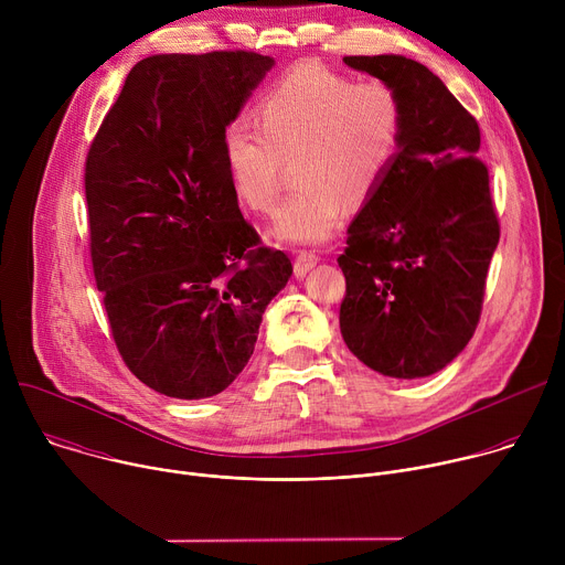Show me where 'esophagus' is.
<instances>
[{"instance_id": "34e87169", "label": "esophagus", "mask_w": 565, "mask_h": 565, "mask_svg": "<svg viewBox=\"0 0 565 565\" xmlns=\"http://www.w3.org/2000/svg\"><path fill=\"white\" fill-rule=\"evenodd\" d=\"M319 262V257L315 253H308V250H299L295 255V275L297 277H303L310 268H315Z\"/></svg>"}]
</instances>
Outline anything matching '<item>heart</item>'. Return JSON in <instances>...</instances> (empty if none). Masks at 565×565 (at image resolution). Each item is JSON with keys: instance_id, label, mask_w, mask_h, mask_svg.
Masks as SVG:
<instances>
[{"instance_id": "b5f03b06", "label": "heart", "mask_w": 565, "mask_h": 565, "mask_svg": "<svg viewBox=\"0 0 565 565\" xmlns=\"http://www.w3.org/2000/svg\"><path fill=\"white\" fill-rule=\"evenodd\" d=\"M405 103L384 79H355L315 64L288 71L259 100L257 125L232 120L223 160L241 203L273 212L286 163L299 183L273 234L321 244L335 234L347 201L364 203L386 179L405 136Z\"/></svg>"}]
</instances>
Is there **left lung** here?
<instances>
[{"mask_svg":"<svg viewBox=\"0 0 565 565\" xmlns=\"http://www.w3.org/2000/svg\"><path fill=\"white\" fill-rule=\"evenodd\" d=\"M405 103V136L382 185L349 227L340 329L369 369L414 380L471 340L501 225L476 118L425 64L347 55Z\"/></svg>","mask_w":565,"mask_h":565,"instance_id":"8db88e82","label":"left lung"}]
</instances>
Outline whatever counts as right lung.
Returning a JSON list of instances; mask_svg holds the SVG:
<instances>
[{
	"instance_id": "right-lung-1",
	"label": "right lung",
	"mask_w": 565,
	"mask_h": 565,
	"mask_svg": "<svg viewBox=\"0 0 565 565\" xmlns=\"http://www.w3.org/2000/svg\"><path fill=\"white\" fill-rule=\"evenodd\" d=\"M273 66L255 51L140 60L85 163L89 253L127 369L179 399L221 393L292 275L244 218L223 131Z\"/></svg>"
}]
</instances>
